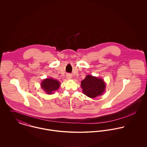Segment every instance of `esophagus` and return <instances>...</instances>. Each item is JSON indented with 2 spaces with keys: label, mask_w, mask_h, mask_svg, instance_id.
I'll list each match as a JSON object with an SVG mask.
<instances>
[{
  "label": "esophagus",
  "mask_w": 147,
  "mask_h": 147,
  "mask_svg": "<svg viewBox=\"0 0 147 147\" xmlns=\"http://www.w3.org/2000/svg\"><path fill=\"white\" fill-rule=\"evenodd\" d=\"M66 78H67V79H71L72 78V76H71V74H68L66 75Z\"/></svg>",
  "instance_id": "esophagus-1"
}]
</instances>
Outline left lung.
I'll return each mask as SVG.
<instances>
[{
    "mask_svg": "<svg viewBox=\"0 0 147 147\" xmlns=\"http://www.w3.org/2000/svg\"><path fill=\"white\" fill-rule=\"evenodd\" d=\"M81 86L84 94L93 98L103 94L106 84L102 79L91 75H86L81 82Z\"/></svg>",
    "mask_w": 147,
    "mask_h": 147,
    "instance_id": "1",
    "label": "left lung"
}]
</instances>
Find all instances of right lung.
I'll return each mask as SVG.
<instances>
[{"instance_id":"add662e5","label":"right lung","mask_w":147,"mask_h":147,"mask_svg":"<svg viewBox=\"0 0 147 147\" xmlns=\"http://www.w3.org/2000/svg\"><path fill=\"white\" fill-rule=\"evenodd\" d=\"M43 90L48 94H53L54 91L58 90L61 84L58 80L52 78H47L44 79L41 84Z\"/></svg>"}]
</instances>
